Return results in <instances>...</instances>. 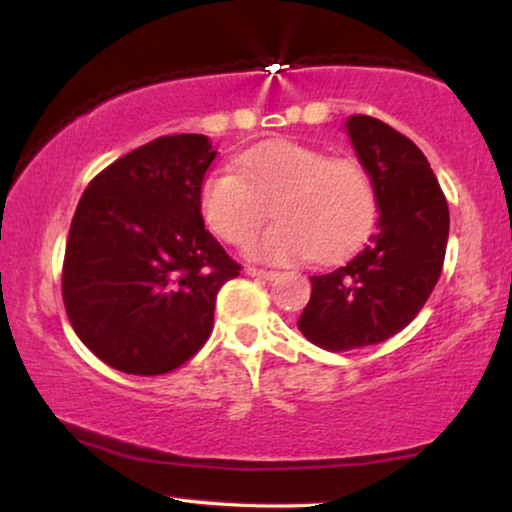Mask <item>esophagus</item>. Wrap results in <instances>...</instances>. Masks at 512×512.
Instances as JSON below:
<instances>
[{"label":"esophagus","mask_w":512,"mask_h":512,"mask_svg":"<svg viewBox=\"0 0 512 512\" xmlns=\"http://www.w3.org/2000/svg\"><path fill=\"white\" fill-rule=\"evenodd\" d=\"M247 275H249V277H256V279H263V282H272V279L277 277V272H275V270L254 268V265H251V268H247Z\"/></svg>","instance_id":"obj_1"}]
</instances>
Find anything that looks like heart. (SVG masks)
<instances>
[{
	"label": "heart",
	"mask_w": 512,
	"mask_h": 512,
	"mask_svg": "<svg viewBox=\"0 0 512 512\" xmlns=\"http://www.w3.org/2000/svg\"><path fill=\"white\" fill-rule=\"evenodd\" d=\"M270 207L277 223L247 244L251 258L333 263L368 237L377 193L359 160L298 142L258 146L237 170H216L202 181V216L228 244L247 242L270 219Z\"/></svg>",
	"instance_id": "obj_1"
}]
</instances>
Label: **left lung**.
I'll use <instances>...</instances> for the list:
<instances>
[{"instance_id": "1", "label": "left lung", "mask_w": 512, "mask_h": 512, "mask_svg": "<svg viewBox=\"0 0 512 512\" xmlns=\"http://www.w3.org/2000/svg\"><path fill=\"white\" fill-rule=\"evenodd\" d=\"M345 130L375 184L380 221L342 268L310 277L300 333L328 352L384 342L417 317L445 261L450 209L415 142L373 116H349Z\"/></svg>"}]
</instances>
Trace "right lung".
<instances>
[{
    "label": "right lung",
    "instance_id": "right-lung-1",
    "mask_svg": "<svg viewBox=\"0 0 512 512\" xmlns=\"http://www.w3.org/2000/svg\"><path fill=\"white\" fill-rule=\"evenodd\" d=\"M205 135L158 137L83 191L69 228L62 300L83 345L128 375L184 366L214 328L216 293L240 265L205 228Z\"/></svg>",
    "mask_w": 512,
    "mask_h": 512
}]
</instances>
